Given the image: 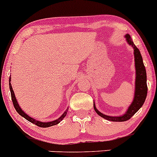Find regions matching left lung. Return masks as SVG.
I'll return each instance as SVG.
<instances>
[{
	"instance_id": "left-lung-1",
	"label": "left lung",
	"mask_w": 157,
	"mask_h": 157,
	"mask_svg": "<svg viewBox=\"0 0 157 157\" xmlns=\"http://www.w3.org/2000/svg\"><path fill=\"white\" fill-rule=\"evenodd\" d=\"M125 37L127 43L131 45L134 51L136 80H135V91L133 101H132L131 105L127 108L126 112L123 115H118V116H110V115L101 113L100 111L97 109L95 103L94 102V108L97 114L105 119L112 121H125L130 119L143 106L146 98V95H147L148 89L147 83H146V71L144 64H143V57H142L139 49L135 45L134 42L132 40L131 36L128 34H126Z\"/></svg>"
}]
</instances>
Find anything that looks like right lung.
I'll return each instance as SVG.
<instances>
[{
  "label": "right lung",
  "instance_id": "1",
  "mask_svg": "<svg viewBox=\"0 0 157 157\" xmlns=\"http://www.w3.org/2000/svg\"><path fill=\"white\" fill-rule=\"evenodd\" d=\"M11 77H10L9 78V88H10V90H11V99H12L13 105H14V108H15V110L17 111V113L21 115V116H22L23 118H25L26 120H28V121H30V122L33 123V124H35V125H38L39 127H42V128H48V127H50V126H52V125H57V124H59V123L60 122V121L63 119L64 117L67 115L69 108L66 109V111L63 112V115H61L59 118H57V119H56V120H54V121L42 122V121H39V120H36V119H35V118L30 117L29 115H27V114H26L22 109H21V107H20V105H19L18 103H17V101L15 98V95H14V90H13V89H12V86H11Z\"/></svg>",
  "mask_w": 157,
  "mask_h": 157
}]
</instances>
